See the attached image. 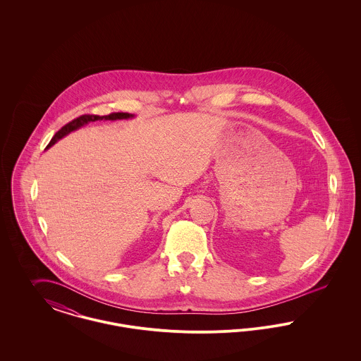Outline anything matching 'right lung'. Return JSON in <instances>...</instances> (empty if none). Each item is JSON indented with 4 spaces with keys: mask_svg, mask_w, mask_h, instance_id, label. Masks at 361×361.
<instances>
[{
    "mask_svg": "<svg viewBox=\"0 0 361 361\" xmlns=\"http://www.w3.org/2000/svg\"><path fill=\"white\" fill-rule=\"evenodd\" d=\"M130 118H134V115L131 114H127V112H116V114H109V115H105V116H99V115H82L74 121H70L66 126H63L54 137H52L50 143L47 145L46 149L51 147L54 143H56L59 139H62L63 137H66L70 133L78 130L80 127L85 126L90 121H121V119H130Z\"/></svg>",
    "mask_w": 361,
    "mask_h": 361,
    "instance_id": "add662e5",
    "label": "right lung"
}]
</instances>
